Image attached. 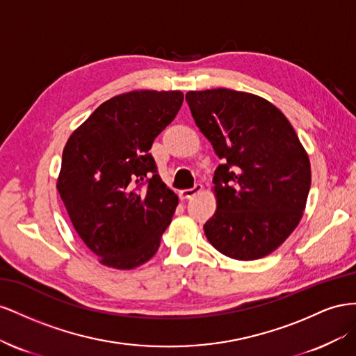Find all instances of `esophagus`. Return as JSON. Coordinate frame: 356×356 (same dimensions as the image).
<instances>
[{
	"label": "esophagus",
	"instance_id": "obj_1",
	"mask_svg": "<svg viewBox=\"0 0 356 356\" xmlns=\"http://www.w3.org/2000/svg\"><path fill=\"white\" fill-rule=\"evenodd\" d=\"M201 191H202V185H200V184H197L194 188L181 189V191H180V198H184V200L192 198V197H195L197 194H200Z\"/></svg>",
	"mask_w": 356,
	"mask_h": 356
}]
</instances>
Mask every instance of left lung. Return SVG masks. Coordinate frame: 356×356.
<instances>
[{
    "instance_id": "obj_1",
    "label": "left lung",
    "mask_w": 356,
    "mask_h": 356,
    "mask_svg": "<svg viewBox=\"0 0 356 356\" xmlns=\"http://www.w3.org/2000/svg\"><path fill=\"white\" fill-rule=\"evenodd\" d=\"M197 127L223 161L213 176L216 211L204 225L223 255H270L297 228L312 184L307 152L266 98L225 88L186 94Z\"/></svg>"
}]
</instances>
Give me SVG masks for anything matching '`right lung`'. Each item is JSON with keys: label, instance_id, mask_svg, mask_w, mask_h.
Instances as JSON below:
<instances>
[{"label": "right lung", "instance_id": "1", "mask_svg": "<svg viewBox=\"0 0 356 356\" xmlns=\"http://www.w3.org/2000/svg\"><path fill=\"white\" fill-rule=\"evenodd\" d=\"M184 103L180 90H133L104 101L67 140L56 189L99 262L133 270L155 255L179 204L149 154Z\"/></svg>", "mask_w": 356, "mask_h": 356}]
</instances>
